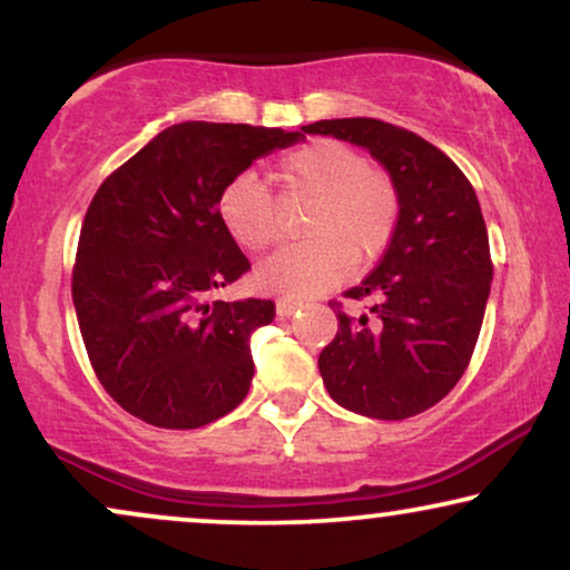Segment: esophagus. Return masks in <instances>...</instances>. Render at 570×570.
Instances as JSON below:
<instances>
[{
    "mask_svg": "<svg viewBox=\"0 0 570 570\" xmlns=\"http://www.w3.org/2000/svg\"><path fill=\"white\" fill-rule=\"evenodd\" d=\"M298 308H301V303H295V301H285V298L277 301V316H283V318L293 316Z\"/></svg>",
    "mask_w": 570,
    "mask_h": 570,
    "instance_id": "esophagus-1",
    "label": "esophagus"
}]
</instances>
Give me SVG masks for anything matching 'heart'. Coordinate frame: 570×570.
<instances>
[{"mask_svg": "<svg viewBox=\"0 0 570 570\" xmlns=\"http://www.w3.org/2000/svg\"><path fill=\"white\" fill-rule=\"evenodd\" d=\"M275 178L285 197L311 199L303 217L308 240L285 246L259 264L256 279L283 298L301 301L330 291L347 275L353 262H373L389 246L400 220V197L386 174L337 139L287 153ZM223 228L246 252L259 254L279 236L277 205L254 174H240L217 197Z\"/></svg>", "mask_w": 570, "mask_h": 570, "instance_id": "1", "label": "heart"}]
</instances>
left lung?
<instances>
[{
  "label": "left lung",
  "mask_w": 570,
  "mask_h": 570,
  "mask_svg": "<svg viewBox=\"0 0 570 570\" xmlns=\"http://www.w3.org/2000/svg\"><path fill=\"white\" fill-rule=\"evenodd\" d=\"M303 131L368 150L400 197V220L379 267L345 293L371 298V314L337 311V334L318 355V373L350 412L412 417L456 386L478 345L493 283L478 194L449 155L394 124L324 119Z\"/></svg>",
  "instance_id": "8db88e82"
}]
</instances>
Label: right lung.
I'll list each match as a JSON object with an SVG mask.
<instances>
[{
	"label": "right lung",
	"mask_w": 570,
	"mask_h": 570,
	"mask_svg": "<svg viewBox=\"0 0 570 570\" xmlns=\"http://www.w3.org/2000/svg\"><path fill=\"white\" fill-rule=\"evenodd\" d=\"M306 139L252 124L163 129L100 184L85 215L72 301L96 376L129 415L189 431L236 410L252 334L275 303L213 301L252 264L217 217L225 184Z\"/></svg>",
	"instance_id": "1"
}]
</instances>
